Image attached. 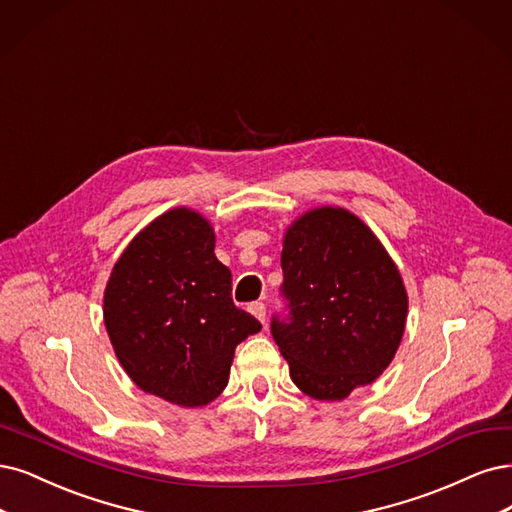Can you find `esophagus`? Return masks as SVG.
<instances>
[{
    "label": "esophagus",
    "instance_id": "obj_1",
    "mask_svg": "<svg viewBox=\"0 0 512 512\" xmlns=\"http://www.w3.org/2000/svg\"><path fill=\"white\" fill-rule=\"evenodd\" d=\"M251 314L259 320L261 325H266V314H268V310H266V304H261V301H255V304H251Z\"/></svg>",
    "mask_w": 512,
    "mask_h": 512
}]
</instances>
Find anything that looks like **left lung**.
I'll list each match as a JSON object with an SVG mask.
<instances>
[{"label": "left lung", "instance_id": "8db88e82", "mask_svg": "<svg viewBox=\"0 0 512 512\" xmlns=\"http://www.w3.org/2000/svg\"><path fill=\"white\" fill-rule=\"evenodd\" d=\"M280 263L291 316L274 318L272 335L293 384L316 401L373 384L401 346L409 299L371 227L346 208H312L287 227Z\"/></svg>", "mask_w": 512, "mask_h": 512}]
</instances>
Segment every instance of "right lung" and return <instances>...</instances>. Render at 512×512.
Masks as SVG:
<instances>
[{
  "instance_id": "right-lung-1",
  "label": "right lung",
  "mask_w": 512,
  "mask_h": 512,
  "mask_svg": "<svg viewBox=\"0 0 512 512\" xmlns=\"http://www.w3.org/2000/svg\"><path fill=\"white\" fill-rule=\"evenodd\" d=\"M103 320L130 380L179 407L215 401L236 346L261 329L234 306L211 221L185 206L128 242L107 280Z\"/></svg>"
}]
</instances>
